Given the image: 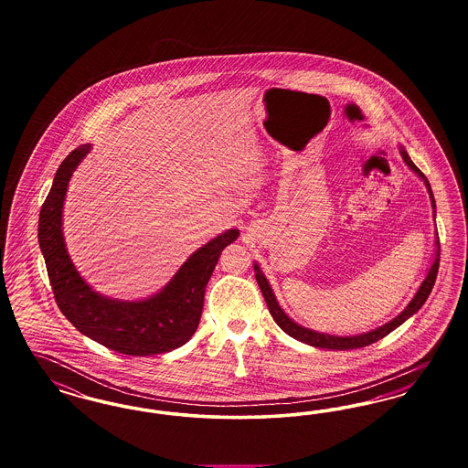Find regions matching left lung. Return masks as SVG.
<instances>
[{"label":"left lung","instance_id":"8db88e82","mask_svg":"<svg viewBox=\"0 0 468 468\" xmlns=\"http://www.w3.org/2000/svg\"><path fill=\"white\" fill-rule=\"evenodd\" d=\"M400 154L401 157H403V161H405V165H407L412 172H416L420 177L423 178L424 184H426V187H428V193H430V198H431L433 210H435V200H433V193H431L430 182L426 180L423 172L412 163V159L409 157V154H407L403 149H401ZM435 244H437L435 261H433V265L430 268V271H428L423 284L420 286V290L416 292V296H414L412 302L405 307V311L399 314L393 321H389V323H386L384 326L378 328V330L368 332V334L356 335V336H335V335L317 334V332H312L309 328H303V326L296 324V323H294L292 319H290V317L284 314V311L279 307V303H277V300H275V294H273V291H271L270 284H268L267 277L263 275V271L260 270L258 265H254V271H256L258 286H260V290L263 292V298H265V302H267L268 311L271 314L273 321L281 326L282 332H286V334L292 336V338H296V340H300V342H305V344L314 346V347L334 349V351H347V349H359V347H365V346H370V344L378 342L382 336H386V335L391 334L395 328H399L401 323H405L412 314H416V312L423 307L428 294L433 290V284H435V279H437V273H439V261H441V242H439V235H437V242H435Z\"/></svg>","mask_w":468,"mask_h":468}]
</instances>
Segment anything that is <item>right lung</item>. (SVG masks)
<instances>
[{"label":"right lung","mask_w":468,"mask_h":468,"mask_svg":"<svg viewBox=\"0 0 468 468\" xmlns=\"http://www.w3.org/2000/svg\"><path fill=\"white\" fill-rule=\"evenodd\" d=\"M90 149L88 144L79 145L63 159L40 210L38 242L56 303L80 334L112 351L128 356L170 353L197 332L207 282L239 229H228L200 247L168 286L147 300L121 302L98 294L73 267L61 229L68 180Z\"/></svg>","instance_id":"obj_1"}]
</instances>
